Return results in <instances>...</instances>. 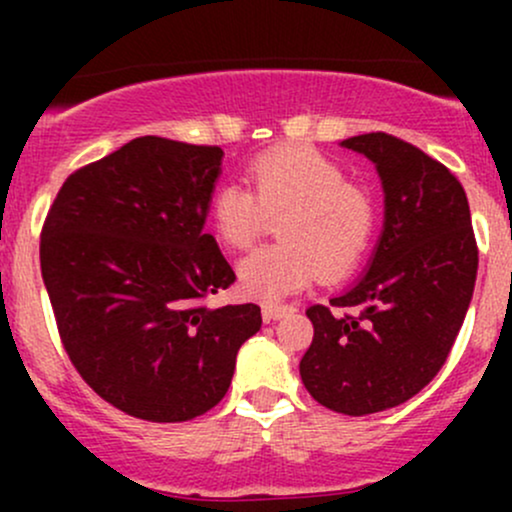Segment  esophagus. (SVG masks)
<instances>
[{"instance_id":"34e87169","label":"esophagus","mask_w":512,"mask_h":512,"mask_svg":"<svg viewBox=\"0 0 512 512\" xmlns=\"http://www.w3.org/2000/svg\"><path fill=\"white\" fill-rule=\"evenodd\" d=\"M293 305H289V303H267V305H262V315H264V320H281V317H286V315H291L293 313Z\"/></svg>"}]
</instances>
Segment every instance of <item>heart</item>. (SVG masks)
Instances as JSON below:
<instances>
[{"label":"heart","mask_w":512,"mask_h":512,"mask_svg":"<svg viewBox=\"0 0 512 512\" xmlns=\"http://www.w3.org/2000/svg\"><path fill=\"white\" fill-rule=\"evenodd\" d=\"M252 190L226 182L211 197V226L231 248H250L279 219L284 243L250 252L240 262L243 289L260 301H279L317 274L342 279L366 255L373 204L330 158L301 146H279L252 161Z\"/></svg>","instance_id":"heart-1"}]
</instances>
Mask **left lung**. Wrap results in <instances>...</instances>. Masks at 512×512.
I'll return each mask as SVG.
<instances>
[{
	"label": "left lung",
	"mask_w": 512,
	"mask_h": 512,
	"mask_svg": "<svg viewBox=\"0 0 512 512\" xmlns=\"http://www.w3.org/2000/svg\"><path fill=\"white\" fill-rule=\"evenodd\" d=\"M375 163L385 223L366 274L310 305L305 390L322 407L366 416L407 402L438 375L477 281L479 250L460 180L436 158L385 132L344 139Z\"/></svg>",
	"instance_id": "left-lung-1"
}]
</instances>
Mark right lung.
I'll return each mask as SVG.
<instances>
[{"instance_id": "1", "label": "right lung", "mask_w": 512, "mask_h": 512, "mask_svg": "<svg viewBox=\"0 0 512 512\" xmlns=\"http://www.w3.org/2000/svg\"><path fill=\"white\" fill-rule=\"evenodd\" d=\"M219 146L139 137L64 180L40 269L69 361L113 407L178 424L221 402L260 305L209 308L236 281L204 231Z\"/></svg>"}]
</instances>
